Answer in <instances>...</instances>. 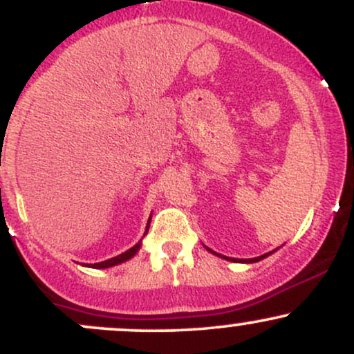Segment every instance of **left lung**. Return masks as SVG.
I'll return each instance as SVG.
<instances>
[{
    "instance_id": "8db88e82",
    "label": "left lung",
    "mask_w": 354,
    "mask_h": 354,
    "mask_svg": "<svg viewBox=\"0 0 354 354\" xmlns=\"http://www.w3.org/2000/svg\"><path fill=\"white\" fill-rule=\"evenodd\" d=\"M206 250H208L209 253H213V254H216V256H221V254L214 253V251H211L209 248H206ZM271 253H273V251H270V253H266V254H261V256H258V258H251V259H236V258H228V256H221V258H225V259H230V261H236V263H256V261H259V259H263V258H266V256H270Z\"/></svg>"
}]
</instances>
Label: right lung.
<instances>
[{"instance_id": "1", "label": "right lung", "mask_w": 354, "mask_h": 354, "mask_svg": "<svg viewBox=\"0 0 354 354\" xmlns=\"http://www.w3.org/2000/svg\"><path fill=\"white\" fill-rule=\"evenodd\" d=\"M148 228H149V219H148V226H146L145 234L148 233ZM140 248H141V241H138L135 246L129 248V250H128V251H124V253L118 254V256H115V258H111V259H106V261L95 263V265H88V266L96 268V270H101V268H111V266H116V265H120V263H124V261H128V259H131L133 256H135V254L138 253V250H140Z\"/></svg>"}]
</instances>
